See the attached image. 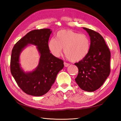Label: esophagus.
Returning <instances> with one entry per match:
<instances>
[{
  "label": "esophagus",
  "instance_id": "esophagus-1",
  "mask_svg": "<svg viewBox=\"0 0 121 121\" xmlns=\"http://www.w3.org/2000/svg\"><path fill=\"white\" fill-rule=\"evenodd\" d=\"M64 66H65V67H68L69 65V64L67 63H65V62H64Z\"/></svg>",
  "mask_w": 121,
  "mask_h": 121
}]
</instances>
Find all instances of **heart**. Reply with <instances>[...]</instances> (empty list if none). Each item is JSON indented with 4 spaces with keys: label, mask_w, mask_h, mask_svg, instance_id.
<instances>
[{
    "label": "heart",
    "mask_w": 121,
    "mask_h": 121,
    "mask_svg": "<svg viewBox=\"0 0 121 121\" xmlns=\"http://www.w3.org/2000/svg\"><path fill=\"white\" fill-rule=\"evenodd\" d=\"M52 54L58 57L64 48L66 56L71 61L76 62L85 58L90 48L89 39L85 34L71 30H61L56 33L55 39L52 38L48 43Z\"/></svg>",
    "instance_id": "1"
}]
</instances>
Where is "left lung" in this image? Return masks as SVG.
<instances>
[{"label": "left lung", "instance_id": "8db88e82", "mask_svg": "<svg viewBox=\"0 0 121 121\" xmlns=\"http://www.w3.org/2000/svg\"><path fill=\"white\" fill-rule=\"evenodd\" d=\"M83 29L90 36V48L87 56L75 64L79 70L75 81L82 90L92 92L98 89L109 77L111 53L99 33L89 29Z\"/></svg>", "mask_w": 121, "mask_h": 121}]
</instances>
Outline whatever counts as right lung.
<instances>
[{
  "instance_id": "1",
  "label": "right lung",
  "mask_w": 121,
  "mask_h": 121,
  "mask_svg": "<svg viewBox=\"0 0 121 121\" xmlns=\"http://www.w3.org/2000/svg\"><path fill=\"white\" fill-rule=\"evenodd\" d=\"M52 32L50 29L29 32L14 45L12 50L11 73L19 87L28 95L37 97L45 95L50 90L59 71L64 66L63 60L54 56L48 48ZM30 44L37 46L40 60L35 70L26 72L21 67L19 56Z\"/></svg>"
}]
</instances>
